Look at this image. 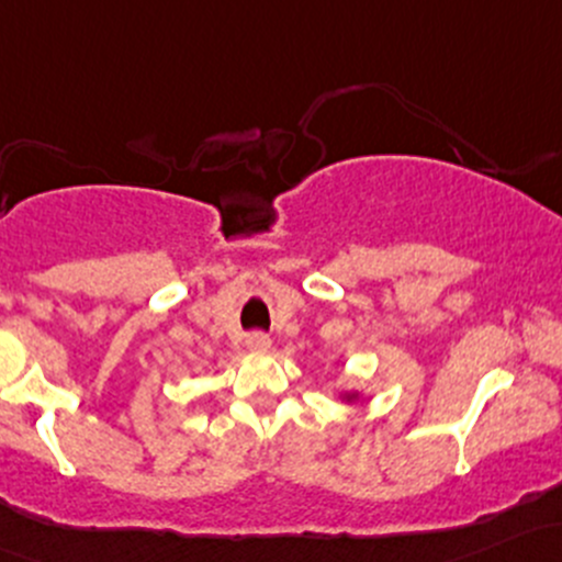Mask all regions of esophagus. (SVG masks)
<instances>
[{
  "mask_svg": "<svg viewBox=\"0 0 562 562\" xmlns=\"http://www.w3.org/2000/svg\"><path fill=\"white\" fill-rule=\"evenodd\" d=\"M245 347L250 351H267L271 347V338L267 333H250V336L245 338Z\"/></svg>",
  "mask_w": 562,
  "mask_h": 562,
  "instance_id": "1",
  "label": "esophagus"
}]
</instances>
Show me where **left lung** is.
<instances>
[{"label":"left lung","mask_w":562,"mask_h":562,"mask_svg":"<svg viewBox=\"0 0 562 562\" xmlns=\"http://www.w3.org/2000/svg\"><path fill=\"white\" fill-rule=\"evenodd\" d=\"M344 397H347V403H349V400H355V394H344Z\"/></svg>","instance_id":"1"}]
</instances>
